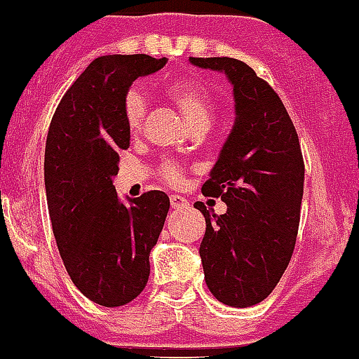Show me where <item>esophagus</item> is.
I'll return each instance as SVG.
<instances>
[{"mask_svg":"<svg viewBox=\"0 0 359 359\" xmlns=\"http://www.w3.org/2000/svg\"><path fill=\"white\" fill-rule=\"evenodd\" d=\"M170 205H172V208H185L187 205H189V203H187V199L183 198V196H176V194H172L170 196Z\"/></svg>","mask_w":359,"mask_h":359,"instance_id":"1","label":"esophagus"}]
</instances>
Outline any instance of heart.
<instances>
[{
  "mask_svg": "<svg viewBox=\"0 0 359 359\" xmlns=\"http://www.w3.org/2000/svg\"><path fill=\"white\" fill-rule=\"evenodd\" d=\"M170 100L180 107L187 122L194 128H210L214 118V107L210 102V95L207 88L199 82L177 81L167 88ZM145 113H147V100L140 90H131L123 98V120L131 133H138L144 126ZM160 176L169 185H180L183 182V169L174 161H165L160 167Z\"/></svg>",
  "mask_w": 359,
  "mask_h": 359,
  "instance_id": "b5f03b06",
  "label": "heart"
}]
</instances>
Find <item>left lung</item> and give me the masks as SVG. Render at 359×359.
<instances>
[{
  "mask_svg": "<svg viewBox=\"0 0 359 359\" xmlns=\"http://www.w3.org/2000/svg\"><path fill=\"white\" fill-rule=\"evenodd\" d=\"M198 68L226 75L236 122L203 194L226 203L223 215L194 207L207 221L199 246L205 282L219 302L250 307L280 280L297 243L304 196V158L297 129L273 88L246 62L190 57Z\"/></svg>",
  "mask_w": 359,
  "mask_h": 359,
  "instance_id": "obj_1",
  "label": "left lung"
}]
</instances>
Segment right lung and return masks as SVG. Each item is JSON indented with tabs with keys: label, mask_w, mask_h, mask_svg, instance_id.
<instances>
[{
	"label": "right lung",
	"mask_w": 359,
	"mask_h": 359,
	"mask_svg": "<svg viewBox=\"0 0 359 359\" xmlns=\"http://www.w3.org/2000/svg\"><path fill=\"white\" fill-rule=\"evenodd\" d=\"M167 59L102 55L66 91L48 129L44 187L57 248L69 278L84 297L104 307L126 306L144 291L169 196L145 192L123 205L113 177L118 152L129 147L123 98L138 77Z\"/></svg>",
	"instance_id": "right-lung-1"
}]
</instances>
